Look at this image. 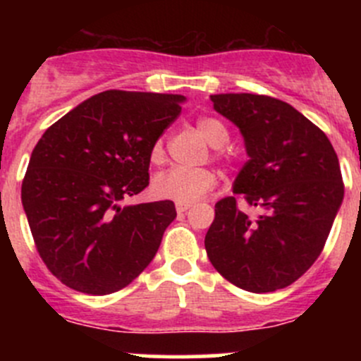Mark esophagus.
Listing matches in <instances>:
<instances>
[{
	"instance_id": "obj_1",
	"label": "esophagus",
	"mask_w": 361,
	"mask_h": 361,
	"mask_svg": "<svg viewBox=\"0 0 361 361\" xmlns=\"http://www.w3.org/2000/svg\"><path fill=\"white\" fill-rule=\"evenodd\" d=\"M188 207H190V204H181V202L176 204V211H178V213H180V214L185 213V211H187Z\"/></svg>"
}]
</instances>
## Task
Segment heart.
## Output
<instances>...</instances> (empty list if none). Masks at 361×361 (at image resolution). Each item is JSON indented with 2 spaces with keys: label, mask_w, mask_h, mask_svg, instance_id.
<instances>
[{
  "label": "heart",
  "mask_w": 361,
  "mask_h": 361,
  "mask_svg": "<svg viewBox=\"0 0 361 361\" xmlns=\"http://www.w3.org/2000/svg\"><path fill=\"white\" fill-rule=\"evenodd\" d=\"M199 134L209 143L211 147L220 148L228 141V130L220 120L204 118L197 120ZM166 155L164 150V140L159 137L150 150V160L154 164H160ZM221 157V152H218ZM216 185V174L211 169H185V167H171L162 171L152 181V194L164 201H174L181 204H190L202 197Z\"/></svg>",
  "instance_id": "b5f03b06"
}]
</instances>
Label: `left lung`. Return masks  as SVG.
<instances>
[{
    "mask_svg": "<svg viewBox=\"0 0 361 361\" xmlns=\"http://www.w3.org/2000/svg\"><path fill=\"white\" fill-rule=\"evenodd\" d=\"M234 122L250 160L234 181L238 197L214 204L204 246L213 267L238 288L276 292L297 281L323 251L344 199L341 166L326 134L285 101L258 94H214Z\"/></svg>",
    "mask_w": 361,
    "mask_h": 361,
    "instance_id": "left-lung-1",
    "label": "left lung"
}]
</instances>
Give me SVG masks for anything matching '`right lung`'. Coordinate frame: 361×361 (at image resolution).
<instances>
[{
	"instance_id": "obj_1",
	"label": "right lung",
	"mask_w": 361,
	"mask_h": 361,
	"mask_svg": "<svg viewBox=\"0 0 361 361\" xmlns=\"http://www.w3.org/2000/svg\"><path fill=\"white\" fill-rule=\"evenodd\" d=\"M183 99L106 90L73 108L36 143L23 206L39 257L69 288L118 292L154 260L176 218L174 202L120 201L148 187L152 147Z\"/></svg>"
}]
</instances>
